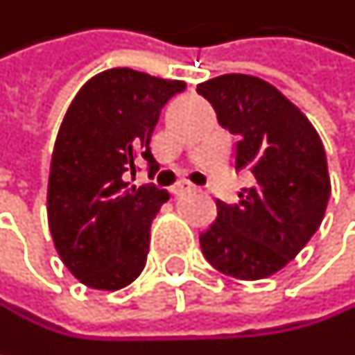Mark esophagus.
<instances>
[{"instance_id":"34e87169","label":"esophagus","mask_w":355,"mask_h":355,"mask_svg":"<svg viewBox=\"0 0 355 355\" xmlns=\"http://www.w3.org/2000/svg\"><path fill=\"white\" fill-rule=\"evenodd\" d=\"M193 187L189 184V182H177L175 187H173V193L175 195H182V193H187V191H191Z\"/></svg>"}]
</instances>
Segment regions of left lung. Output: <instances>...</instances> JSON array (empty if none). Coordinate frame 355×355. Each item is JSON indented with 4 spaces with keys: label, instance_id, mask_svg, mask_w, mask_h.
I'll return each mask as SVG.
<instances>
[{
    "label": "left lung",
    "instance_id": "8db88e82",
    "mask_svg": "<svg viewBox=\"0 0 355 355\" xmlns=\"http://www.w3.org/2000/svg\"><path fill=\"white\" fill-rule=\"evenodd\" d=\"M218 123L239 135L234 168L254 177L239 203L216 201L218 218L199 234L211 267L263 279L286 267L319 230L331 180L319 133L271 84L226 73L197 86Z\"/></svg>",
    "mask_w": 355,
    "mask_h": 355
}]
</instances>
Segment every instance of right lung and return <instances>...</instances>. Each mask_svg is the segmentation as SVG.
I'll return each mask as SVG.
<instances>
[{
    "label": "right lung",
    "mask_w": 355,
    "mask_h": 355,
    "mask_svg": "<svg viewBox=\"0 0 355 355\" xmlns=\"http://www.w3.org/2000/svg\"><path fill=\"white\" fill-rule=\"evenodd\" d=\"M187 88L129 67L82 86L59 127L46 214L65 267L88 288L121 290L146 267L150 226L168 191L129 187L137 160L158 168L150 139L164 105Z\"/></svg>",
    "instance_id": "1"
}]
</instances>
